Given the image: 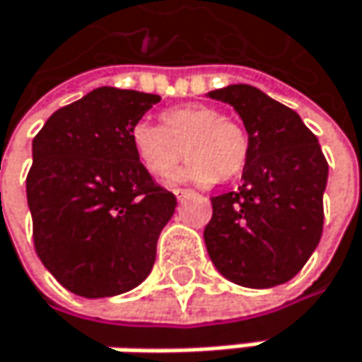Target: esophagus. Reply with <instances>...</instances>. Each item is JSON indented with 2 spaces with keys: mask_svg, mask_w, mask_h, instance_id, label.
I'll return each mask as SVG.
<instances>
[{
  "mask_svg": "<svg viewBox=\"0 0 362 362\" xmlns=\"http://www.w3.org/2000/svg\"><path fill=\"white\" fill-rule=\"evenodd\" d=\"M173 194L177 196V200H179V202H183V198H189L194 192H189V189H173Z\"/></svg>",
  "mask_w": 362,
  "mask_h": 362,
  "instance_id": "1",
  "label": "esophagus"
}]
</instances>
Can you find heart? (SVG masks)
Here are the masks:
<instances>
[{
    "mask_svg": "<svg viewBox=\"0 0 362 362\" xmlns=\"http://www.w3.org/2000/svg\"><path fill=\"white\" fill-rule=\"evenodd\" d=\"M162 122L164 127L139 120L131 131L133 150L150 175H168L185 154L189 162L170 181L210 185L244 170L250 154L248 133L216 108L202 104L177 106L162 114Z\"/></svg>",
    "mask_w": 362,
    "mask_h": 362,
    "instance_id": "1",
    "label": "heart"
}]
</instances>
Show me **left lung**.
I'll list each match as a JSON object with an SVG mask.
<instances>
[{"instance_id":"left-lung-1","label":"left lung","mask_w":362,"mask_h":362,"mask_svg":"<svg viewBox=\"0 0 362 362\" xmlns=\"http://www.w3.org/2000/svg\"><path fill=\"white\" fill-rule=\"evenodd\" d=\"M233 106L250 139L238 192L212 200L204 242L223 277L244 288L290 281L319 246L327 160L319 139L288 106L252 85L214 89Z\"/></svg>"}]
</instances>
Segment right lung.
<instances>
[{"label":"right lung","instance_id":"1","mask_svg":"<svg viewBox=\"0 0 362 362\" xmlns=\"http://www.w3.org/2000/svg\"><path fill=\"white\" fill-rule=\"evenodd\" d=\"M160 95L98 87L56 110L33 139L26 200L45 269L83 298L137 288L177 198L139 162L131 131Z\"/></svg>","mask_w":362,"mask_h":362}]
</instances>
